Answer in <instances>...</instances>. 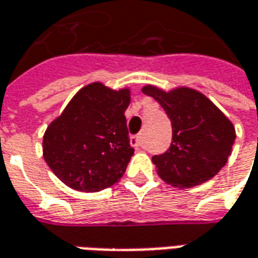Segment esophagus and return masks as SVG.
<instances>
[{"mask_svg": "<svg viewBox=\"0 0 258 258\" xmlns=\"http://www.w3.org/2000/svg\"><path fill=\"white\" fill-rule=\"evenodd\" d=\"M130 144L135 148H142L144 147V142H142V137L141 135H133L130 138Z\"/></svg>", "mask_w": 258, "mask_h": 258, "instance_id": "esophagus-1", "label": "esophagus"}]
</instances>
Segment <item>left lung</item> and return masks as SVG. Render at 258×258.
<instances>
[{
    "label": "left lung",
    "instance_id": "obj_1",
    "mask_svg": "<svg viewBox=\"0 0 258 258\" xmlns=\"http://www.w3.org/2000/svg\"><path fill=\"white\" fill-rule=\"evenodd\" d=\"M142 92L152 96L172 121L170 148L152 156L160 179L179 188H191L212 179L226 165L235 142L229 118L207 96L190 88L163 92L147 85Z\"/></svg>",
    "mask_w": 258,
    "mask_h": 258
}]
</instances>
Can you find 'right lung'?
<instances>
[{
    "instance_id": "obj_1",
    "label": "right lung",
    "mask_w": 258,
    "mask_h": 258,
    "mask_svg": "<svg viewBox=\"0 0 258 258\" xmlns=\"http://www.w3.org/2000/svg\"><path fill=\"white\" fill-rule=\"evenodd\" d=\"M130 91L100 82L71 99L43 137V156L58 179L78 191H100L123 177L134 148L124 111Z\"/></svg>"
}]
</instances>
